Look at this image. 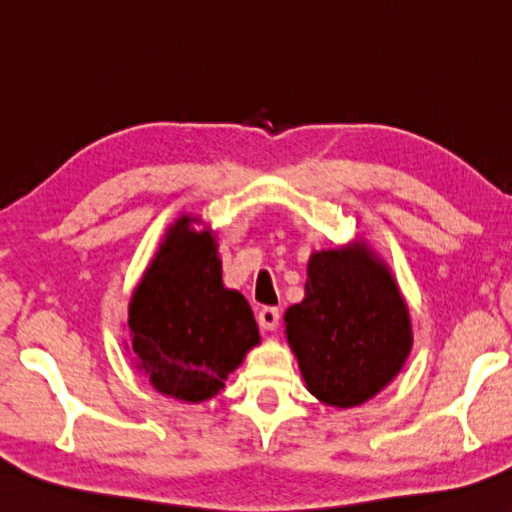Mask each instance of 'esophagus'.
<instances>
[{
  "instance_id": "esophagus-1",
  "label": "esophagus",
  "mask_w": 512,
  "mask_h": 512,
  "mask_svg": "<svg viewBox=\"0 0 512 512\" xmlns=\"http://www.w3.org/2000/svg\"><path fill=\"white\" fill-rule=\"evenodd\" d=\"M257 322H259V326H262L264 330H275L277 324H279V308H275V306L259 308Z\"/></svg>"
}]
</instances>
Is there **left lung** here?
<instances>
[{"instance_id": "8db88e82", "label": "left lung", "mask_w": 512, "mask_h": 512, "mask_svg": "<svg viewBox=\"0 0 512 512\" xmlns=\"http://www.w3.org/2000/svg\"><path fill=\"white\" fill-rule=\"evenodd\" d=\"M306 275L304 299L284 313L299 373L322 404L362 406L402 373L413 348L406 299L362 239L315 250Z\"/></svg>"}]
</instances>
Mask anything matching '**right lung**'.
<instances>
[{
  "instance_id": "add662e5",
  "label": "right lung",
  "mask_w": 512,
  "mask_h": 512,
  "mask_svg": "<svg viewBox=\"0 0 512 512\" xmlns=\"http://www.w3.org/2000/svg\"><path fill=\"white\" fill-rule=\"evenodd\" d=\"M179 215L133 290L124 328L135 368L157 393L202 404L262 337L246 297L226 288L217 237Z\"/></svg>"
}]
</instances>
